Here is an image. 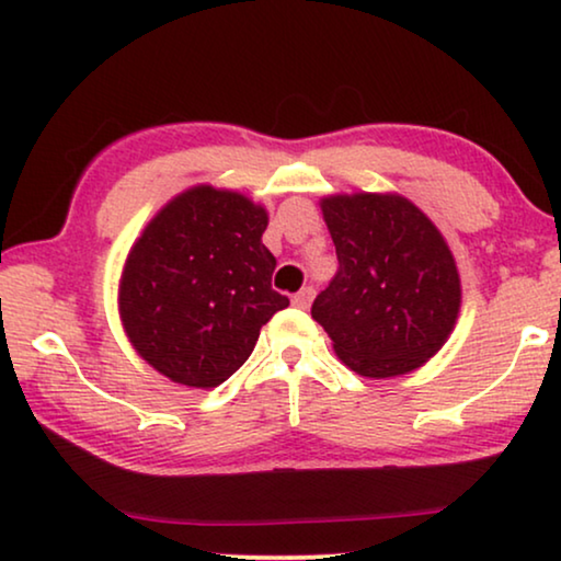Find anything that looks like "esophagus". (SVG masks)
<instances>
[{
	"label": "esophagus",
	"instance_id": "1",
	"mask_svg": "<svg viewBox=\"0 0 561 561\" xmlns=\"http://www.w3.org/2000/svg\"><path fill=\"white\" fill-rule=\"evenodd\" d=\"M312 297H314V289L312 287H302L295 297H291V305L299 307V309H307L309 305H312Z\"/></svg>",
	"mask_w": 561,
	"mask_h": 561
}]
</instances>
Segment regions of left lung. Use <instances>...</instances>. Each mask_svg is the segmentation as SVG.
<instances>
[{
	"label": "left lung",
	"mask_w": 561,
	"mask_h": 561,
	"mask_svg": "<svg viewBox=\"0 0 561 561\" xmlns=\"http://www.w3.org/2000/svg\"><path fill=\"white\" fill-rule=\"evenodd\" d=\"M340 270L312 317L363 378H396L433 357L461 309L454 254L421 208L396 194L322 198Z\"/></svg>",
	"instance_id": "left-lung-1"
}]
</instances>
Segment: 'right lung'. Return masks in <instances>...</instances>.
Wrapping results in <instances>:
<instances>
[{
	"label": "right lung",
	"instance_id": "right-lung-1",
	"mask_svg": "<svg viewBox=\"0 0 561 561\" xmlns=\"http://www.w3.org/2000/svg\"><path fill=\"white\" fill-rule=\"evenodd\" d=\"M264 206L237 191L194 186L169 201L133 244L121 320L136 353L188 388L229 380L259 330L289 305L272 289L277 259L262 244Z\"/></svg>",
	"mask_w": 561,
	"mask_h": 561
}]
</instances>
